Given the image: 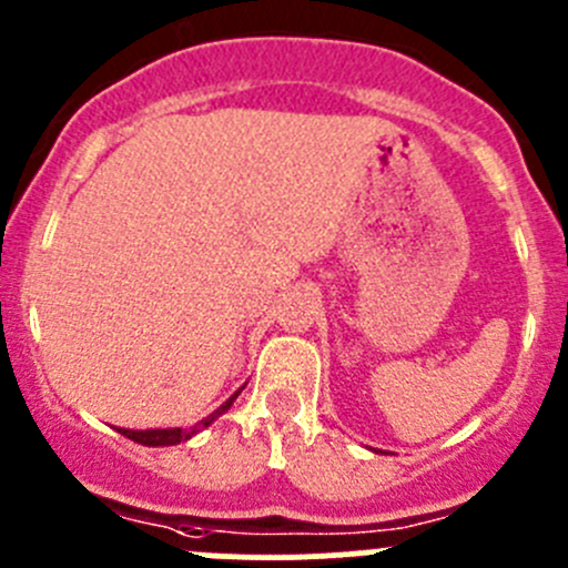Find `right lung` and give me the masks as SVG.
Returning <instances> with one entry per match:
<instances>
[{"mask_svg": "<svg viewBox=\"0 0 568 568\" xmlns=\"http://www.w3.org/2000/svg\"><path fill=\"white\" fill-rule=\"evenodd\" d=\"M242 390H244V387H239V390L233 393L231 398H227L225 404L220 406V409H216V412H211L209 417H203V420H200V423H194V426H189V428H145V432H134V428H118V432L123 434V437L134 439V443H140V445H148V448H168V445L186 443V439H192L194 434H197V432H203V428H209L211 423L216 420V417H220V415H225V412L231 409V406H233V400L239 398V393H242Z\"/></svg>", "mask_w": 568, "mask_h": 568, "instance_id": "add662e5", "label": "right lung"}]
</instances>
